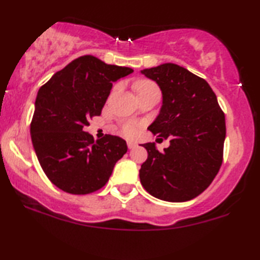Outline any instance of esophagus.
Listing matches in <instances>:
<instances>
[{
    "label": "esophagus",
    "instance_id": "1",
    "mask_svg": "<svg viewBox=\"0 0 260 260\" xmlns=\"http://www.w3.org/2000/svg\"><path fill=\"white\" fill-rule=\"evenodd\" d=\"M127 147H128V149H133V148L136 147V143L131 142V141H128V142H127Z\"/></svg>",
    "mask_w": 260,
    "mask_h": 260
}]
</instances>
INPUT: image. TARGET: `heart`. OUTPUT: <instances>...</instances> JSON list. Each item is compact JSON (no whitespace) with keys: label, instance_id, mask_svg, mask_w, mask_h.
Returning <instances> with one entry per match:
<instances>
[{"label":"heart","instance_id":"b5f03b06","mask_svg":"<svg viewBox=\"0 0 260 260\" xmlns=\"http://www.w3.org/2000/svg\"><path fill=\"white\" fill-rule=\"evenodd\" d=\"M134 87H135V90H136V93H138V95L144 93V91L153 89V88H158L156 83L150 81V80L138 81L134 85ZM118 88H119L118 86L113 88V93H114V91L118 90ZM140 131H141V125L136 124V122H133V121L127 122V124L122 126V128H121L122 134H124L126 138H128V139L138 138L139 134H140Z\"/></svg>","mask_w":260,"mask_h":260}]
</instances>
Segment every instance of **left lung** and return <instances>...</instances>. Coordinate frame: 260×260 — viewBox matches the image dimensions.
Listing matches in <instances>:
<instances>
[{
	"label": "left lung",
	"instance_id": "obj_1",
	"mask_svg": "<svg viewBox=\"0 0 260 260\" xmlns=\"http://www.w3.org/2000/svg\"><path fill=\"white\" fill-rule=\"evenodd\" d=\"M162 93L159 116L149 126L153 135L171 139L158 151L146 143L148 158L141 165L143 188L156 199L186 202L203 192L218 174L223 159L225 113L203 78L177 64L143 70Z\"/></svg>",
	"mask_w": 260,
	"mask_h": 260
}]
</instances>
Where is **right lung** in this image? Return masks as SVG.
<instances>
[{"label": "right lung", "mask_w": 260, "mask_h": 260, "mask_svg": "<svg viewBox=\"0 0 260 260\" xmlns=\"http://www.w3.org/2000/svg\"><path fill=\"white\" fill-rule=\"evenodd\" d=\"M132 72L86 55L56 72L39 90L30 138L43 172L63 191H98L127 152L126 141L119 136L95 141L85 128L102 112L112 82Z\"/></svg>", "instance_id": "right-lung-1"}]
</instances>
